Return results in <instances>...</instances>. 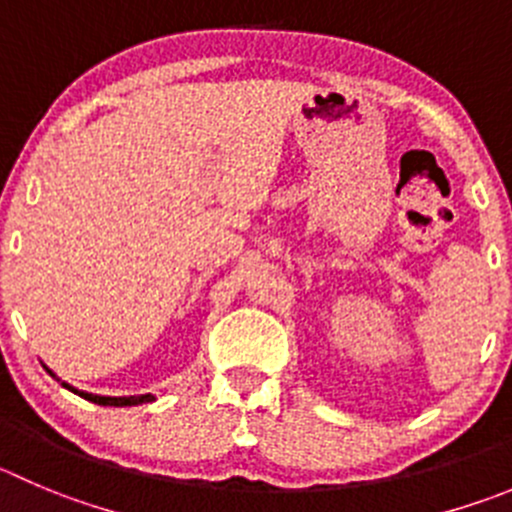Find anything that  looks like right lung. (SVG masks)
<instances>
[{"instance_id":"right-lung-1","label":"right lung","mask_w":512,"mask_h":512,"mask_svg":"<svg viewBox=\"0 0 512 512\" xmlns=\"http://www.w3.org/2000/svg\"><path fill=\"white\" fill-rule=\"evenodd\" d=\"M47 371H50V369H47ZM50 374H52V371H50ZM52 376H55V374H52ZM57 381H60V379H57ZM62 386L73 391V394L83 396V399L93 401V404H100V407H136V404H148V401H154V394H141V396H98V394H88V391H78V389H75V386L65 384V381H62Z\"/></svg>"}]
</instances>
